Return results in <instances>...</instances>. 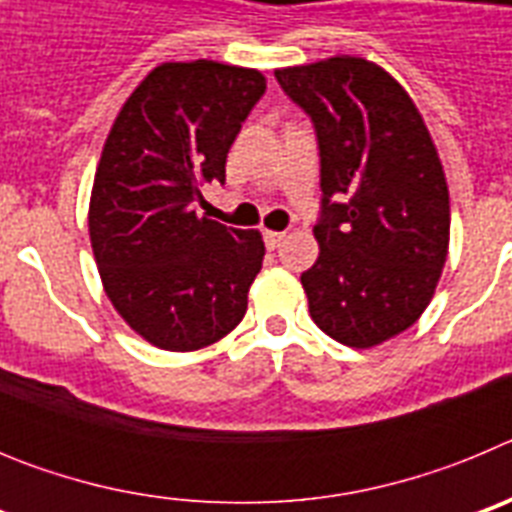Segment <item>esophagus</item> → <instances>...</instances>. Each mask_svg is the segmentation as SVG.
Masks as SVG:
<instances>
[{"label": "esophagus", "mask_w": 512, "mask_h": 512, "mask_svg": "<svg viewBox=\"0 0 512 512\" xmlns=\"http://www.w3.org/2000/svg\"><path fill=\"white\" fill-rule=\"evenodd\" d=\"M284 235L287 233H282V230H264L266 248H271V251H274V248H279V243L284 241Z\"/></svg>", "instance_id": "1"}]
</instances>
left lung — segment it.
Listing matches in <instances>:
<instances>
[{
    "instance_id": "obj_1",
    "label": "left lung",
    "mask_w": 512,
    "mask_h": 512,
    "mask_svg": "<svg viewBox=\"0 0 512 512\" xmlns=\"http://www.w3.org/2000/svg\"><path fill=\"white\" fill-rule=\"evenodd\" d=\"M320 146V253L302 274L310 318L351 348L400 336L433 300L449 256V187L413 97L356 56L274 71Z\"/></svg>"
}]
</instances>
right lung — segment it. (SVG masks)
Masks as SVG:
<instances>
[{
	"label": "right lung",
	"mask_w": 512,
	"mask_h": 512,
	"mask_svg": "<svg viewBox=\"0 0 512 512\" xmlns=\"http://www.w3.org/2000/svg\"><path fill=\"white\" fill-rule=\"evenodd\" d=\"M264 89L256 69L161 63L104 140L89 200L94 261L112 307L151 346L197 351L246 315L261 233L197 215L194 202L205 182H225L230 146Z\"/></svg>",
	"instance_id": "obj_1"
}]
</instances>
